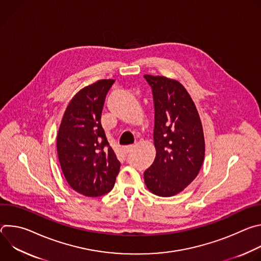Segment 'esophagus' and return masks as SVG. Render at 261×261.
Masks as SVG:
<instances>
[{
    "label": "esophagus",
    "instance_id": "obj_1",
    "mask_svg": "<svg viewBox=\"0 0 261 261\" xmlns=\"http://www.w3.org/2000/svg\"><path fill=\"white\" fill-rule=\"evenodd\" d=\"M133 148H134V145H128V146H125V147H123V152H124V154H129L130 152H132L133 151Z\"/></svg>",
    "mask_w": 261,
    "mask_h": 261
}]
</instances>
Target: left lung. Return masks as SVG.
<instances>
[{
  "instance_id": "8db88e82",
  "label": "left lung",
  "mask_w": 261,
  "mask_h": 261,
  "mask_svg": "<svg viewBox=\"0 0 261 261\" xmlns=\"http://www.w3.org/2000/svg\"><path fill=\"white\" fill-rule=\"evenodd\" d=\"M155 107L156 158L144 173L152 193L170 197L197 176L204 159V136L196 106L184 86L165 76H143Z\"/></svg>"
}]
</instances>
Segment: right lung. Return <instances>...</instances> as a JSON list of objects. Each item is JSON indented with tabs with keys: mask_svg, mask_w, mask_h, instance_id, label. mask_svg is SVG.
Returning <instances> with one entry per match:
<instances>
[{
	"mask_svg": "<svg viewBox=\"0 0 261 261\" xmlns=\"http://www.w3.org/2000/svg\"><path fill=\"white\" fill-rule=\"evenodd\" d=\"M114 80H101L85 87L69 102L63 116L57 150L70 187L98 197L114 188L121 163L101 126L105 97Z\"/></svg>",
	"mask_w": 261,
	"mask_h": 261,
	"instance_id": "add662e5",
	"label": "right lung"
}]
</instances>
